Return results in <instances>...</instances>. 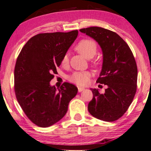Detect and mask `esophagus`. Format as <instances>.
<instances>
[{
	"mask_svg": "<svg viewBox=\"0 0 151 151\" xmlns=\"http://www.w3.org/2000/svg\"><path fill=\"white\" fill-rule=\"evenodd\" d=\"M78 92H81V91H83L85 89H84V88H83V87H78Z\"/></svg>",
	"mask_w": 151,
	"mask_h": 151,
	"instance_id": "obj_1",
	"label": "esophagus"
}]
</instances>
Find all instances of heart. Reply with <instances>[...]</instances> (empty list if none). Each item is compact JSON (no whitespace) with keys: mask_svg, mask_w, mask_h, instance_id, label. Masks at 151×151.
Returning a JSON list of instances; mask_svg holds the SVG:
<instances>
[{"mask_svg":"<svg viewBox=\"0 0 151 151\" xmlns=\"http://www.w3.org/2000/svg\"><path fill=\"white\" fill-rule=\"evenodd\" d=\"M76 49L77 51L87 59L92 58L96 54L98 46L96 43L90 39H84L80 40L76 45ZM69 63V57L68 53H65L62 57L61 60V64L62 66H67ZM93 66H97L99 62L97 61H93L91 62ZM91 76V72L78 71L75 72L69 77V80L74 84L78 86H85L89 83L90 78Z\"/></svg>","mask_w":151,"mask_h":151,"instance_id":"b5f03b06","label":"heart"}]
</instances>
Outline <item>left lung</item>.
<instances>
[{"label": "left lung", "mask_w": 151, "mask_h": 151, "mask_svg": "<svg viewBox=\"0 0 151 151\" xmlns=\"http://www.w3.org/2000/svg\"><path fill=\"white\" fill-rule=\"evenodd\" d=\"M80 31L92 37L101 46L103 62L96 83L107 86L104 93L91 89L93 99L88 105V110L100 120L116 121L128 110L135 96L137 83L135 59L128 44L116 32L101 27H89Z\"/></svg>", "instance_id": "1"}]
</instances>
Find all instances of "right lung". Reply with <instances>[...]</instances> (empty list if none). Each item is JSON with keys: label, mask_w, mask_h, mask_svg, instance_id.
<instances>
[{"label": "right lung", "mask_w": 151, "mask_h": 151, "mask_svg": "<svg viewBox=\"0 0 151 151\" xmlns=\"http://www.w3.org/2000/svg\"><path fill=\"white\" fill-rule=\"evenodd\" d=\"M78 31L40 33L21 49L14 68V92L27 117L37 126L47 128L66 114L78 88L64 83L56 89L50 81L57 74L62 57L78 37Z\"/></svg>", "instance_id": "1"}]
</instances>
